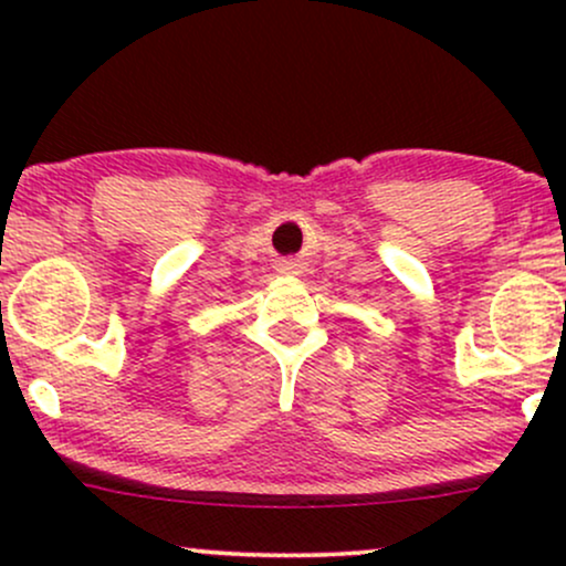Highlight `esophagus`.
Returning <instances> with one entry per match:
<instances>
[{"instance_id": "obj_1", "label": "esophagus", "mask_w": 566, "mask_h": 566, "mask_svg": "<svg viewBox=\"0 0 566 566\" xmlns=\"http://www.w3.org/2000/svg\"><path fill=\"white\" fill-rule=\"evenodd\" d=\"M279 271H282V274H297V271H301V265H297V261H284Z\"/></svg>"}]
</instances>
